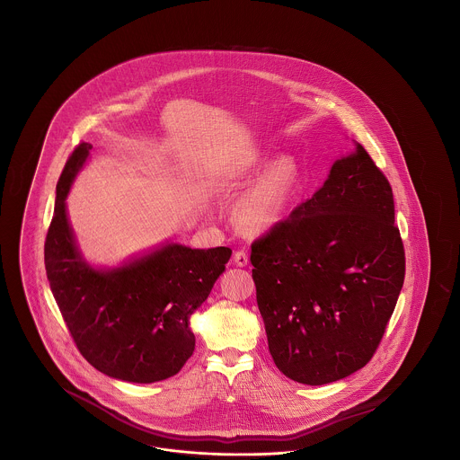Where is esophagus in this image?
Wrapping results in <instances>:
<instances>
[{
  "label": "esophagus",
  "mask_w": 460,
  "mask_h": 460,
  "mask_svg": "<svg viewBox=\"0 0 460 460\" xmlns=\"http://www.w3.org/2000/svg\"><path fill=\"white\" fill-rule=\"evenodd\" d=\"M234 263H236L238 267H244V265L248 263V253L243 252V250H238V252L234 253Z\"/></svg>",
  "instance_id": "esophagus-1"
}]
</instances>
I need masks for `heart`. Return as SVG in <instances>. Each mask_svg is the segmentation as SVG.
Returning a JSON list of instances; mask_svg holds the SVG:
<instances>
[{
	"instance_id": "b5f03b06",
	"label": "heart",
	"mask_w": 460,
	"mask_h": 460,
	"mask_svg": "<svg viewBox=\"0 0 460 460\" xmlns=\"http://www.w3.org/2000/svg\"><path fill=\"white\" fill-rule=\"evenodd\" d=\"M262 162L244 167L241 172H257ZM300 182L298 162L285 155L272 162L248 191L241 195L234 205V219L238 226L250 233H263L283 219L286 208Z\"/></svg>"
}]
</instances>
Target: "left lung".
I'll return each mask as SVG.
<instances>
[{"label":"left lung","mask_w":460,"mask_h":460,"mask_svg":"<svg viewBox=\"0 0 460 460\" xmlns=\"http://www.w3.org/2000/svg\"><path fill=\"white\" fill-rule=\"evenodd\" d=\"M269 351L293 381L319 386L362 369L405 278L394 191L362 145L288 219L252 244Z\"/></svg>","instance_id":"1"}]
</instances>
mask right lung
Listing matches in <instances>:
<instances>
[{
  "label": "right lung",
  "mask_w": 460,
  "mask_h": 460,
  "mask_svg": "<svg viewBox=\"0 0 460 460\" xmlns=\"http://www.w3.org/2000/svg\"><path fill=\"white\" fill-rule=\"evenodd\" d=\"M91 148L81 143L58 179L44 243L46 276L66 328L94 369L129 383L162 381L193 355L190 317L208 298L233 252L165 243L113 269L89 265L68 224L66 198Z\"/></svg>",
  "instance_id": "obj_1"
}]
</instances>
